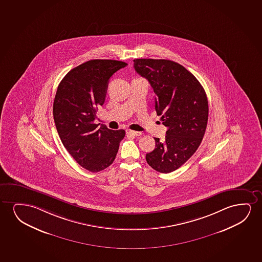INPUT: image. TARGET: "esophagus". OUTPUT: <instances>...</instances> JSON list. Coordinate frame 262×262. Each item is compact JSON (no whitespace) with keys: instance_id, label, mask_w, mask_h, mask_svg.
<instances>
[{"instance_id":"34e87169","label":"esophagus","mask_w":262,"mask_h":262,"mask_svg":"<svg viewBox=\"0 0 262 262\" xmlns=\"http://www.w3.org/2000/svg\"><path fill=\"white\" fill-rule=\"evenodd\" d=\"M126 133H127V134H129V135H133V136H140L142 134L140 132H135V130H132V129H127Z\"/></svg>"}]
</instances>
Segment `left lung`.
Wrapping results in <instances>:
<instances>
[{
    "instance_id": "8db88e82",
    "label": "left lung",
    "mask_w": 262,
    "mask_h": 262,
    "mask_svg": "<svg viewBox=\"0 0 262 262\" xmlns=\"http://www.w3.org/2000/svg\"><path fill=\"white\" fill-rule=\"evenodd\" d=\"M133 67L148 80L156 94L155 108L167 128L165 140L154 138L147 164L163 173L176 171L200 147L208 118L203 86L183 65L164 59H136Z\"/></svg>"
}]
</instances>
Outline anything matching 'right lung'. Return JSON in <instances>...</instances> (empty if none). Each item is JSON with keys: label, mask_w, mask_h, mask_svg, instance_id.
I'll use <instances>...</instances> for the list:
<instances>
[{"label": "right lung", "mask_w": 262, "mask_h": 262, "mask_svg": "<svg viewBox=\"0 0 262 262\" xmlns=\"http://www.w3.org/2000/svg\"><path fill=\"white\" fill-rule=\"evenodd\" d=\"M126 62L90 60L64 76L54 97V122L61 142L76 162L90 172L107 168L115 161L124 129L97 128L98 106L105 99L109 79Z\"/></svg>", "instance_id": "add662e5"}]
</instances>
